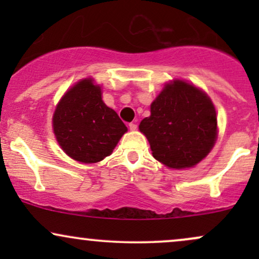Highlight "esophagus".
<instances>
[{
  "label": "esophagus",
  "mask_w": 259,
  "mask_h": 259,
  "mask_svg": "<svg viewBox=\"0 0 259 259\" xmlns=\"http://www.w3.org/2000/svg\"><path fill=\"white\" fill-rule=\"evenodd\" d=\"M129 129L133 130V132H134V130L138 129V125H136L135 123H130V124H129Z\"/></svg>",
  "instance_id": "esophagus-1"
}]
</instances>
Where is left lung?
<instances>
[{
    "instance_id": "left-lung-1",
    "label": "left lung",
    "mask_w": 259,
    "mask_h": 259,
    "mask_svg": "<svg viewBox=\"0 0 259 259\" xmlns=\"http://www.w3.org/2000/svg\"><path fill=\"white\" fill-rule=\"evenodd\" d=\"M139 129L157 160L168 168H191L214 146L215 108L206 92L174 80L164 85L151 105V115L141 120Z\"/></svg>"
}]
</instances>
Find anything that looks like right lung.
<instances>
[{
    "label": "right lung",
    "instance_id": "right-lung-1",
    "mask_svg": "<svg viewBox=\"0 0 259 259\" xmlns=\"http://www.w3.org/2000/svg\"><path fill=\"white\" fill-rule=\"evenodd\" d=\"M52 125L62 150L88 164L109 156L127 132L117 113L105 105L101 88L90 78L65 92L53 113Z\"/></svg>",
    "mask_w": 259,
    "mask_h": 259
}]
</instances>
